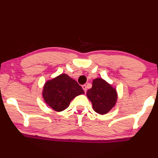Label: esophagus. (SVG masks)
<instances>
[{
	"instance_id": "1",
	"label": "esophagus",
	"mask_w": 158,
	"mask_h": 158,
	"mask_svg": "<svg viewBox=\"0 0 158 158\" xmlns=\"http://www.w3.org/2000/svg\"><path fill=\"white\" fill-rule=\"evenodd\" d=\"M82 89H84L85 93L86 92V91H87V86H86V85H82Z\"/></svg>"
}]
</instances>
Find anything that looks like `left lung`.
Listing matches in <instances>:
<instances>
[{"label":"left lung","mask_w":158,"mask_h":158,"mask_svg":"<svg viewBox=\"0 0 158 158\" xmlns=\"http://www.w3.org/2000/svg\"><path fill=\"white\" fill-rule=\"evenodd\" d=\"M86 95L91 102L93 110L101 115L108 113L118 99L116 89L102 78L93 80L92 88L88 90Z\"/></svg>","instance_id":"8db88e82"}]
</instances>
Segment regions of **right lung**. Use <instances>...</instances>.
I'll return each mask as SVG.
<instances>
[{"label":"right lung","instance_id":"add662e5","mask_svg":"<svg viewBox=\"0 0 158 158\" xmlns=\"http://www.w3.org/2000/svg\"><path fill=\"white\" fill-rule=\"evenodd\" d=\"M84 93L75 80L67 74H61L45 82L42 97L48 106L59 112L68 108L74 98Z\"/></svg>","mask_w":158,"mask_h":158}]
</instances>
